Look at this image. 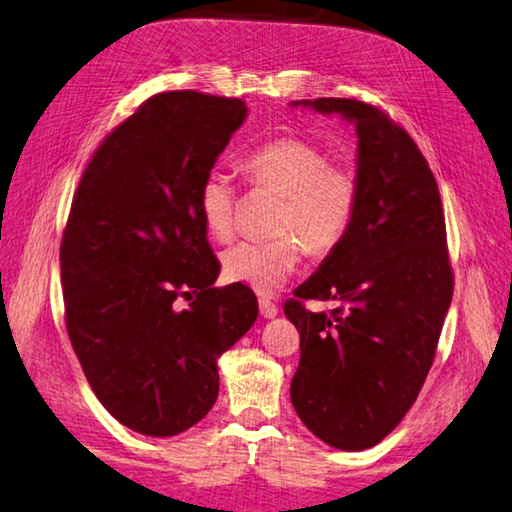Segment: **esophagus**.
<instances>
[{"instance_id":"1","label":"esophagus","mask_w":512,"mask_h":512,"mask_svg":"<svg viewBox=\"0 0 512 512\" xmlns=\"http://www.w3.org/2000/svg\"><path fill=\"white\" fill-rule=\"evenodd\" d=\"M259 313H262L266 319H273V317H277V306L270 302V299L262 297L259 299Z\"/></svg>"}]
</instances>
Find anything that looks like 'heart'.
I'll return each instance as SVG.
<instances>
[{"label":"heart","mask_w":512,"mask_h":512,"mask_svg":"<svg viewBox=\"0 0 512 512\" xmlns=\"http://www.w3.org/2000/svg\"><path fill=\"white\" fill-rule=\"evenodd\" d=\"M242 173L255 188L282 195L273 239H244L230 246L224 275L268 295L284 286L302 262L304 248L326 257L344 242L355 224L362 182L350 164L330 162L324 148L302 137H279L242 159ZM237 190L219 170H210L197 193L204 228L217 242L235 233Z\"/></svg>","instance_id":"heart-1"}]
</instances>
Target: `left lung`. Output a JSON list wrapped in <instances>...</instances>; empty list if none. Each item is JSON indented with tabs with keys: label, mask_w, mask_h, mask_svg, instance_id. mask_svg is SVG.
Instances as JSON below:
<instances>
[{
	"label": "left lung",
	"mask_w": 512,
	"mask_h": 512,
	"mask_svg": "<svg viewBox=\"0 0 512 512\" xmlns=\"http://www.w3.org/2000/svg\"><path fill=\"white\" fill-rule=\"evenodd\" d=\"M302 104L355 124L362 199L348 237L284 304L302 337L290 399L322 442L364 450L402 422L433 366L453 299L444 208L422 150L384 110ZM308 298L336 308L313 314Z\"/></svg>",
	"instance_id": "8db88e82"
}]
</instances>
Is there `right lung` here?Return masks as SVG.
Wrapping results in <instances>:
<instances>
[{"label":"right lung","instance_id":"right-lung-1","mask_svg":"<svg viewBox=\"0 0 512 512\" xmlns=\"http://www.w3.org/2000/svg\"><path fill=\"white\" fill-rule=\"evenodd\" d=\"M244 119L237 97L157 93L79 179L59 248L66 330L99 402L135 433L170 437L206 417L217 357L257 319L250 288L213 286L219 262L197 208Z\"/></svg>","mask_w":512,"mask_h":512}]
</instances>
